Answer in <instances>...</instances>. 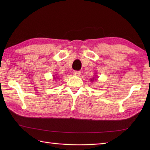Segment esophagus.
I'll return each instance as SVG.
<instances>
[{"mask_svg":"<svg viewBox=\"0 0 150 150\" xmlns=\"http://www.w3.org/2000/svg\"><path fill=\"white\" fill-rule=\"evenodd\" d=\"M81 73V71H73V74L77 75V76L80 75Z\"/></svg>","mask_w":150,"mask_h":150,"instance_id":"esophagus-1","label":"esophagus"}]
</instances>
